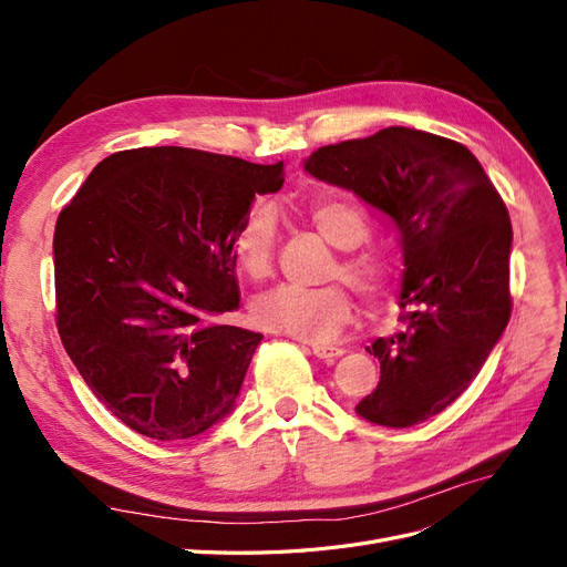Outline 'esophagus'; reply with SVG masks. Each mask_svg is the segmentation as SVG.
<instances>
[{
	"mask_svg": "<svg viewBox=\"0 0 567 567\" xmlns=\"http://www.w3.org/2000/svg\"><path fill=\"white\" fill-rule=\"evenodd\" d=\"M312 352L319 357V359H326V362H333V359L342 357V348H333V346H312Z\"/></svg>",
	"mask_w": 567,
	"mask_h": 567,
	"instance_id": "34e87169",
	"label": "esophagus"
}]
</instances>
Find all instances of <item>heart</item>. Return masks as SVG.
Segmentation results:
<instances>
[{
  "instance_id": "b5f03b06",
  "label": "heart",
  "mask_w": 567,
  "mask_h": 567,
  "mask_svg": "<svg viewBox=\"0 0 567 567\" xmlns=\"http://www.w3.org/2000/svg\"><path fill=\"white\" fill-rule=\"evenodd\" d=\"M315 229L338 248V260L331 262L326 277L346 279L369 302L390 298L398 281V265L383 250L359 248L369 234V219L357 205L340 198H317L305 208ZM277 252V227L267 210H255L234 236L236 265L248 279L265 281L274 271ZM352 317L350 290L333 281L323 286H279L260 296L252 305L257 326L298 340L326 342Z\"/></svg>"
}]
</instances>
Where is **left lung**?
<instances>
[{"label":"left lung","instance_id":"8db88e82","mask_svg":"<svg viewBox=\"0 0 567 567\" xmlns=\"http://www.w3.org/2000/svg\"><path fill=\"white\" fill-rule=\"evenodd\" d=\"M305 169L383 210L402 238L404 331L367 348L381 381L357 414L388 427L433 419L471 385L511 317L499 192L466 146L409 127L321 146Z\"/></svg>","mask_w":567,"mask_h":567}]
</instances>
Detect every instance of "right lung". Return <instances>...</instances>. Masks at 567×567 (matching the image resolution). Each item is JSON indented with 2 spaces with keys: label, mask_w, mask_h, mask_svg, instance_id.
<instances>
[{
  "label": "right lung",
  "mask_w": 567,
  "mask_h": 567,
  "mask_svg": "<svg viewBox=\"0 0 567 567\" xmlns=\"http://www.w3.org/2000/svg\"><path fill=\"white\" fill-rule=\"evenodd\" d=\"M284 163L151 146L101 161L54 231L56 326L84 383L134 433L173 442L234 409L262 333L238 310L234 236Z\"/></svg>",
  "instance_id": "1"
}]
</instances>
